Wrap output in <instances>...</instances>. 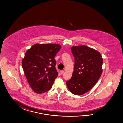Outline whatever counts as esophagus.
Returning a JSON list of instances; mask_svg holds the SVG:
<instances>
[{"instance_id":"obj_1","label":"esophagus","mask_w":123,"mask_h":123,"mask_svg":"<svg viewBox=\"0 0 123 123\" xmlns=\"http://www.w3.org/2000/svg\"><path fill=\"white\" fill-rule=\"evenodd\" d=\"M60 74H63L64 73V71L63 70H60Z\"/></svg>"}]
</instances>
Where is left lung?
<instances>
[{
	"instance_id": "obj_1",
	"label": "left lung",
	"mask_w": 123,
	"mask_h": 123,
	"mask_svg": "<svg viewBox=\"0 0 123 123\" xmlns=\"http://www.w3.org/2000/svg\"><path fill=\"white\" fill-rule=\"evenodd\" d=\"M71 49L74 66L66 84L70 92L80 96L91 89L101 77L103 59L100 52L86 45L73 46Z\"/></svg>"
}]
</instances>
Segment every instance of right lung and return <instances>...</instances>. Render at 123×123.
I'll list each match as a JSON object with an SVG mask.
<instances>
[{"instance_id": "1", "label": "right lung", "mask_w": 123, "mask_h": 123, "mask_svg": "<svg viewBox=\"0 0 123 123\" xmlns=\"http://www.w3.org/2000/svg\"><path fill=\"white\" fill-rule=\"evenodd\" d=\"M61 46L57 44H36L26 51L22 64L32 90L41 94L52 88L58 75L54 59Z\"/></svg>"}]
</instances>
